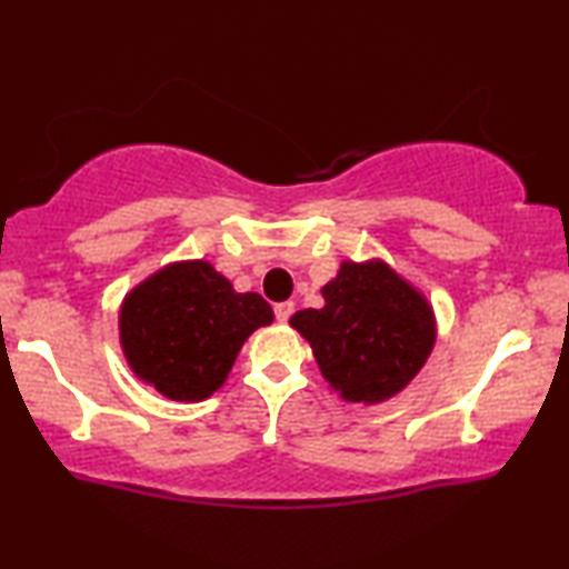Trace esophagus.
<instances>
[{
    "label": "esophagus",
    "instance_id": "34e87169",
    "mask_svg": "<svg viewBox=\"0 0 569 569\" xmlns=\"http://www.w3.org/2000/svg\"><path fill=\"white\" fill-rule=\"evenodd\" d=\"M293 315V301H283V303H276V319L281 325H286L288 319Z\"/></svg>",
    "mask_w": 569,
    "mask_h": 569
}]
</instances>
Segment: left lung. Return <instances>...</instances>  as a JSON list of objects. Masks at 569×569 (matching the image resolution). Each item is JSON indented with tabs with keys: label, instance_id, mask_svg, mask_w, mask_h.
<instances>
[{
	"label": "left lung",
	"instance_id": "8db88e82",
	"mask_svg": "<svg viewBox=\"0 0 569 569\" xmlns=\"http://www.w3.org/2000/svg\"><path fill=\"white\" fill-rule=\"evenodd\" d=\"M322 309L291 325L309 342L319 373L346 402L381 405L410 387L436 348L433 303L387 260H342L322 288Z\"/></svg>",
	"mask_w": 569,
	"mask_h": 569
}]
</instances>
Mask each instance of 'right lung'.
<instances>
[{
    "mask_svg": "<svg viewBox=\"0 0 569 569\" xmlns=\"http://www.w3.org/2000/svg\"><path fill=\"white\" fill-rule=\"evenodd\" d=\"M268 325L273 309L260 293L234 291L208 260H178L123 296L118 340L136 379L172 402H201Z\"/></svg>",
    "mask_w": 569,
    "mask_h": 569,
    "instance_id": "right-lung-1",
    "label": "right lung"
}]
</instances>
